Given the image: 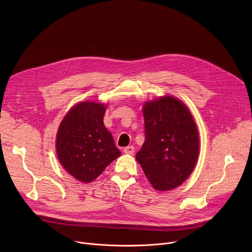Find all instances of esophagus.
I'll return each instance as SVG.
<instances>
[{
	"instance_id": "34e87169",
	"label": "esophagus",
	"mask_w": 252,
	"mask_h": 252,
	"mask_svg": "<svg viewBox=\"0 0 252 252\" xmlns=\"http://www.w3.org/2000/svg\"><path fill=\"white\" fill-rule=\"evenodd\" d=\"M124 153L126 154V155H132L134 153V148L129 146V147H126L124 149Z\"/></svg>"
}]
</instances>
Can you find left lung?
Segmentation results:
<instances>
[{
	"instance_id": "1",
	"label": "left lung",
	"mask_w": 252,
	"mask_h": 252,
	"mask_svg": "<svg viewBox=\"0 0 252 252\" xmlns=\"http://www.w3.org/2000/svg\"><path fill=\"white\" fill-rule=\"evenodd\" d=\"M142 113L146 139L135 158L155 189L171 190L196 164L199 137L195 122L188 106L170 95L145 102Z\"/></svg>"
}]
</instances>
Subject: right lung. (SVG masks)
Wrapping results in <instances>:
<instances>
[{"label":"right lung","instance_id":"add662e5","mask_svg":"<svg viewBox=\"0 0 252 252\" xmlns=\"http://www.w3.org/2000/svg\"><path fill=\"white\" fill-rule=\"evenodd\" d=\"M106 106L83 101L71 107L57 133L56 149L63 167L78 181L92 183L121 156L103 125Z\"/></svg>","mask_w":252,"mask_h":252}]
</instances>
